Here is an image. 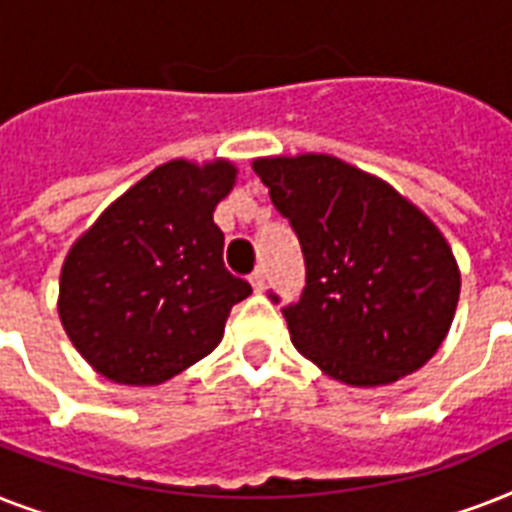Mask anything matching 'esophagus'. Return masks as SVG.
<instances>
[{
    "instance_id": "obj_1",
    "label": "esophagus",
    "mask_w": 512,
    "mask_h": 512,
    "mask_svg": "<svg viewBox=\"0 0 512 512\" xmlns=\"http://www.w3.org/2000/svg\"><path fill=\"white\" fill-rule=\"evenodd\" d=\"M249 284H252V289H255V292H263V289H265V271H263V268H257V271L249 276Z\"/></svg>"
}]
</instances>
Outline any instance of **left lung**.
Returning a JSON list of instances; mask_svg holds the SVG:
<instances>
[{"instance_id":"left-lung-1","label":"left lung","mask_w":512,"mask_h":512,"mask_svg":"<svg viewBox=\"0 0 512 512\" xmlns=\"http://www.w3.org/2000/svg\"><path fill=\"white\" fill-rule=\"evenodd\" d=\"M305 257L289 337L321 372L374 388L417 372L452 327L460 268L436 225L396 188L335 156L255 159ZM273 303L279 297L271 292Z\"/></svg>"}]
</instances>
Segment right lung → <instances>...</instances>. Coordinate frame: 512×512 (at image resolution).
<instances>
[{
    "label": "right lung",
    "instance_id": "add662e5",
    "mask_svg": "<svg viewBox=\"0 0 512 512\" xmlns=\"http://www.w3.org/2000/svg\"><path fill=\"white\" fill-rule=\"evenodd\" d=\"M236 183L225 159H175L122 193L60 271L58 313L84 361L119 385H159L223 340L252 287L223 263L217 201Z\"/></svg>",
    "mask_w": 512,
    "mask_h": 512
}]
</instances>
